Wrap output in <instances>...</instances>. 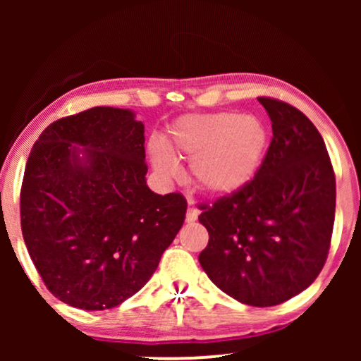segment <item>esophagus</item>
<instances>
[{
	"instance_id": "34e87169",
	"label": "esophagus",
	"mask_w": 361,
	"mask_h": 361,
	"mask_svg": "<svg viewBox=\"0 0 361 361\" xmlns=\"http://www.w3.org/2000/svg\"><path fill=\"white\" fill-rule=\"evenodd\" d=\"M197 219H198V210L190 205L188 210H186V222H195Z\"/></svg>"
}]
</instances>
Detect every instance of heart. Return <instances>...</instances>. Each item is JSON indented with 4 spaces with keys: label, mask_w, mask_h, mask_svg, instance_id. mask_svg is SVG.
<instances>
[{
    "label": "heart",
    "mask_w": 361,
    "mask_h": 361,
    "mask_svg": "<svg viewBox=\"0 0 361 361\" xmlns=\"http://www.w3.org/2000/svg\"><path fill=\"white\" fill-rule=\"evenodd\" d=\"M168 142L180 156L192 157L190 178L197 188L210 195H233L259 171L268 132L258 118L233 111L185 115L173 123ZM149 151L161 176H180V164L163 140L152 139Z\"/></svg>",
    "instance_id": "obj_1"
}]
</instances>
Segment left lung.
<instances>
[{
  "mask_svg": "<svg viewBox=\"0 0 361 361\" xmlns=\"http://www.w3.org/2000/svg\"><path fill=\"white\" fill-rule=\"evenodd\" d=\"M258 102L271 120L270 147L250 185L200 205L209 244L198 261L227 295L271 307L299 295L324 267L336 180L314 123L288 103Z\"/></svg>",
  "mask_w": 361,
  "mask_h": 361,
  "instance_id": "obj_1",
  "label": "left lung"
}]
</instances>
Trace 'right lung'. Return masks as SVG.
Wrapping results in <instances>:
<instances>
[{"instance_id": "right-lung-1", "label": "right lung", "mask_w": 361, "mask_h": 361, "mask_svg": "<svg viewBox=\"0 0 361 361\" xmlns=\"http://www.w3.org/2000/svg\"><path fill=\"white\" fill-rule=\"evenodd\" d=\"M144 123L94 106L59 118L32 147L20 192L28 255L52 295L105 310L139 292L186 214L146 185Z\"/></svg>"}]
</instances>
